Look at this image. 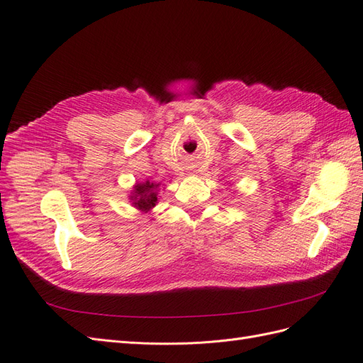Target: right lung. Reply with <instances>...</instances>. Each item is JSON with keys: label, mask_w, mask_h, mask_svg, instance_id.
<instances>
[{"label": "right lung", "mask_w": 363, "mask_h": 363, "mask_svg": "<svg viewBox=\"0 0 363 363\" xmlns=\"http://www.w3.org/2000/svg\"><path fill=\"white\" fill-rule=\"evenodd\" d=\"M159 186H160V183H151L148 180L144 183H136L133 188V192H131V195H130L131 204H133L140 212H144V213L150 212L157 203Z\"/></svg>", "instance_id": "add662e5"}]
</instances>
